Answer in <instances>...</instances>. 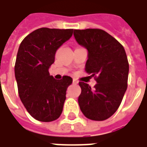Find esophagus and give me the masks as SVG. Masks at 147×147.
Instances as JSON below:
<instances>
[{
  "label": "esophagus",
  "instance_id": "34e87169",
  "mask_svg": "<svg viewBox=\"0 0 147 147\" xmlns=\"http://www.w3.org/2000/svg\"><path fill=\"white\" fill-rule=\"evenodd\" d=\"M72 82H73V84H78V81L76 80H73V81H72Z\"/></svg>",
  "mask_w": 147,
  "mask_h": 147
}]
</instances>
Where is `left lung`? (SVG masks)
I'll list each match as a JSON object with an SVG mask.
<instances>
[{"label":"left lung","instance_id":"obj_1","mask_svg":"<svg viewBox=\"0 0 147 147\" xmlns=\"http://www.w3.org/2000/svg\"><path fill=\"white\" fill-rule=\"evenodd\" d=\"M77 43L88 50L85 71L97 84L91 88L80 82L81 111L95 121L107 119L116 111L127 88L129 63L123 45L98 28L74 30Z\"/></svg>","mask_w":147,"mask_h":147}]
</instances>
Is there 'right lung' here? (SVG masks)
Here are the masks:
<instances>
[{
  "label": "right lung",
  "instance_id": "add662e5",
  "mask_svg": "<svg viewBox=\"0 0 147 147\" xmlns=\"http://www.w3.org/2000/svg\"><path fill=\"white\" fill-rule=\"evenodd\" d=\"M72 33L73 29L41 28L20 43L14 68L18 93L28 112L38 121H54L63 111L67 88L72 79L64 76L57 80L49 69L57 49Z\"/></svg>",
  "mask_w": 147,
  "mask_h": 147
}]
</instances>
